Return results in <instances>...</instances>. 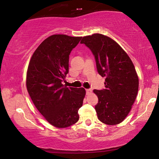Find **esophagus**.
Listing matches in <instances>:
<instances>
[{
	"mask_svg": "<svg viewBox=\"0 0 159 159\" xmlns=\"http://www.w3.org/2000/svg\"><path fill=\"white\" fill-rule=\"evenodd\" d=\"M91 93H92V90L90 89L86 90V94H87V95H89V94H90Z\"/></svg>",
	"mask_w": 159,
	"mask_h": 159,
	"instance_id": "esophagus-1",
	"label": "esophagus"
}]
</instances>
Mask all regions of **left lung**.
<instances>
[{
    "mask_svg": "<svg viewBox=\"0 0 159 159\" xmlns=\"http://www.w3.org/2000/svg\"><path fill=\"white\" fill-rule=\"evenodd\" d=\"M80 43L91 50L99 74L105 77V89L93 90L98 98L95 108L99 120L118 124L129 114L138 95L139 79L133 61L116 42L104 35L84 36Z\"/></svg>",
    "mask_w": 159,
    "mask_h": 159,
    "instance_id": "8db88e82",
    "label": "left lung"
}]
</instances>
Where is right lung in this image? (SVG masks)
<instances>
[{
  "mask_svg": "<svg viewBox=\"0 0 159 159\" xmlns=\"http://www.w3.org/2000/svg\"><path fill=\"white\" fill-rule=\"evenodd\" d=\"M82 37L50 36L35 50L26 73V88L39 111L51 125L64 128L79 119L84 88H67L62 81L69 72L71 50Z\"/></svg>",
  "mask_w": 159,
  "mask_h": 159,
  "instance_id": "add662e5",
  "label": "right lung"
}]
</instances>
